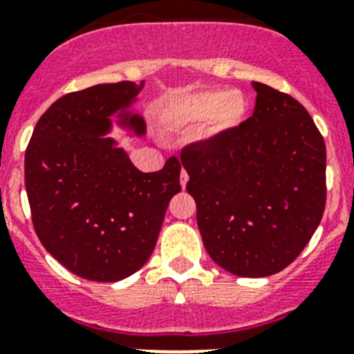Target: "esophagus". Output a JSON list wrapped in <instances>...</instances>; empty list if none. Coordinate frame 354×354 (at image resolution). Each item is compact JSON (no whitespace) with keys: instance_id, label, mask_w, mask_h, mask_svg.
I'll return each mask as SVG.
<instances>
[{"instance_id":"34e87169","label":"esophagus","mask_w":354,"mask_h":354,"mask_svg":"<svg viewBox=\"0 0 354 354\" xmlns=\"http://www.w3.org/2000/svg\"><path fill=\"white\" fill-rule=\"evenodd\" d=\"M187 181H188V174H187V171H181V174H180V183H181V187H187Z\"/></svg>"}]
</instances>
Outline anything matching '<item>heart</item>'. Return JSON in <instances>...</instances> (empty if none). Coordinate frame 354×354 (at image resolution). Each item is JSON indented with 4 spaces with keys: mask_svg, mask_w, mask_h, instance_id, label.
I'll list each match as a JSON object with an SVG mask.
<instances>
[{
    "mask_svg": "<svg viewBox=\"0 0 354 354\" xmlns=\"http://www.w3.org/2000/svg\"><path fill=\"white\" fill-rule=\"evenodd\" d=\"M246 104L241 94L229 91H204L185 95L171 106V120L178 125L211 122L214 131L232 127L243 117Z\"/></svg>",
    "mask_w": 354,
    "mask_h": 354,
    "instance_id": "b5f03b06",
    "label": "heart"
}]
</instances>
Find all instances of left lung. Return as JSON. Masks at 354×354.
<instances>
[{"label": "left lung", "mask_w": 354, "mask_h": 354, "mask_svg": "<svg viewBox=\"0 0 354 354\" xmlns=\"http://www.w3.org/2000/svg\"><path fill=\"white\" fill-rule=\"evenodd\" d=\"M253 115L180 153L206 252L229 272L266 277L288 267L322 222L326 148L292 95L253 82Z\"/></svg>", "instance_id": "1"}]
</instances>
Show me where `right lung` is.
Returning a JSON list of instances; mask_svg holds the SVG:
<instances>
[{"mask_svg": "<svg viewBox=\"0 0 354 354\" xmlns=\"http://www.w3.org/2000/svg\"><path fill=\"white\" fill-rule=\"evenodd\" d=\"M145 82L101 84L62 95L39 117L26 150L32 227L48 253L73 274L113 283L147 263L171 197L181 190L180 160L141 173L104 138L110 117L145 132L127 110Z\"/></svg>", "mask_w": 354, "mask_h": 354, "instance_id": "add662e5", "label": "right lung"}]
</instances>
